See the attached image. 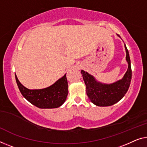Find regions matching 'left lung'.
Masks as SVG:
<instances>
[{"instance_id": "left-lung-1", "label": "left lung", "mask_w": 147, "mask_h": 147, "mask_svg": "<svg viewBox=\"0 0 147 147\" xmlns=\"http://www.w3.org/2000/svg\"><path fill=\"white\" fill-rule=\"evenodd\" d=\"M117 36H120L117 35ZM126 61L128 63L127 71L123 77L111 84H104L96 79L92 75L81 70L83 80L86 86V94L90 101L98 106H112L121 100L130 86L131 75V60L125 44Z\"/></svg>"}]
</instances>
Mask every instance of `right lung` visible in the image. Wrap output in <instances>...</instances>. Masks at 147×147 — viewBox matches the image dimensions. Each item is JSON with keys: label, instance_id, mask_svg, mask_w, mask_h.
<instances>
[{"label": "right lung", "instance_id": "right-lung-1", "mask_svg": "<svg viewBox=\"0 0 147 147\" xmlns=\"http://www.w3.org/2000/svg\"><path fill=\"white\" fill-rule=\"evenodd\" d=\"M18 88L28 102L41 109L57 108L65 102L68 95V82L66 74L53 84L43 89L30 90L20 82L15 74Z\"/></svg>", "mask_w": 147, "mask_h": 147}]
</instances>
